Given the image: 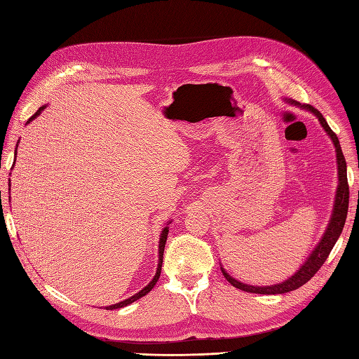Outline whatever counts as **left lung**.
Wrapping results in <instances>:
<instances>
[{
  "instance_id": "left-lung-1",
  "label": "left lung",
  "mask_w": 359,
  "mask_h": 359,
  "mask_svg": "<svg viewBox=\"0 0 359 359\" xmlns=\"http://www.w3.org/2000/svg\"><path fill=\"white\" fill-rule=\"evenodd\" d=\"M285 102L292 104V106L301 107V109H306L307 112H311L314 116L319 119L322 128L325 130V132H327V135L332 140L334 148H335V160H337V173H339V184H337L332 212H331L327 229H325V232L319 240V243L316 244V247H314L311 250V253L307 256L306 262H304L297 269V273H293V276H290L285 281H280V283H277V285L253 286V285H247V283H243V281H240V280L233 278L223 268V265L220 266L224 278L229 281V283L233 287L241 289L244 292H250V293H262V295H277V293H287L290 290H295V289L301 287L302 285H306L307 281L318 273L319 268L323 265L325 260H327V257L330 256L332 247L335 245L337 240H339V236L343 231L346 215H347V208H349V186H347L346 160H344L343 151H341V147H340V142H339V137H337V135L330 128L328 123L325 121V118L322 116V114L318 109H314L313 106L301 104V103H298L295 100H290V99H285Z\"/></svg>"
}]
</instances>
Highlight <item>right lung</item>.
<instances>
[{
    "instance_id": "obj_1",
    "label": "right lung",
    "mask_w": 359,
    "mask_h": 359,
    "mask_svg": "<svg viewBox=\"0 0 359 359\" xmlns=\"http://www.w3.org/2000/svg\"><path fill=\"white\" fill-rule=\"evenodd\" d=\"M45 109V106H41L40 109L32 115L29 119H28V123L27 124H29L32 119L34 118H37L40 114H41V111ZM19 144V142H18ZM16 149H18V145H16ZM15 161H16V153H15ZM13 166H15V163H13ZM10 181V180H8ZM10 186V184H8ZM8 193H10V189H8ZM10 198V196H8ZM170 223V222H169ZM168 223V224H169ZM165 226L163 227V231H161V233H160V240H158V262H157V269H156V276L153 277V280L149 281V283L142 289V290H139L137 293H135L133 297H130V298H127V299H124V301H121V302H116V304H114V306H109V307H106V310H116V309H123V307H127V306H130V304L132 302H135V301H137L139 298H142V297H145L147 293L153 289L154 286H156V283L158 281V277H160V273H161V264H163V252H165V244H166V240H168V233H169V226Z\"/></svg>"
}]
</instances>
